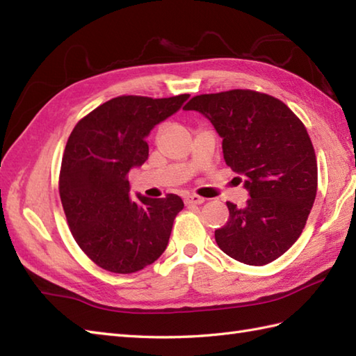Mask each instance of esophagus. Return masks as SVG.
<instances>
[{
  "mask_svg": "<svg viewBox=\"0 0 356 356\" xmlns=\"http://www.w3.org/2000/svg\"><path fill=\"white\" fill-rule=\"evenodd\" d=\"M185 203L186 205H202V203H205V199L199 197V195H188L185 197Z\"/></svg>",
  "mask_w": 356,
  "mask_h": 356,
  "instance_id": "34e87169",
  "label": "esophagus"
}]
</instances>
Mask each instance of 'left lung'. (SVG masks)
Masks as SVG:
<instances>
[{
  "label": "left lung",
  "instance_id": "left-lung-1",
  "mask_svg": "<svg viewBox=\"0 0 356 356\" xmlns=\"http://www.w3.org/2000/svg\"><path fill=\"white\" fill-rule=\"evenodd\" d=\"M184 110L199 111L223 139V159L245 177L243 208L216 231L222 251L240 263L277 260L303 231L316 195V157L303 122L282 101L252 90L200 95Z\"/></svg>",
  "mask_w": 356,
  "mask_h": 356
}]
</instances>
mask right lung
<instances>
[{
  "label": "right lung",
  "instance_id": "obj_1",
  "mask_svg": "<svg viewBox=\"0 0 356 356\" xmlns=\"http://www.w3.org/2000/svg\"><path fill=\"white\" fill-rule=\"evenodd\" d=\"M188 97H115L81 119L67 140L59 195L74 240L102 269L138 272L168 246L182 199L176 194L131 199L128 172L148 159L151 130Z\"/></svg>",
  "mask_w": 356,
  "mask_h": 356
}]
</instances>
